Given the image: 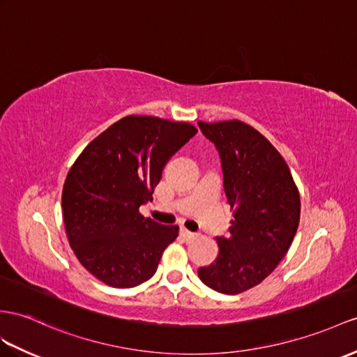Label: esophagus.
Listing matches in <instances>:
<instances>
[{"label": "esophagus", "instance_id": "34e87169", "mask_svg": "<svg viewBox=\"0 0 357 357\" xmlns=\"http://www.w3.org/2000/svg\"><path fill=\"white\" fill-rule=\"evenodd\" d=\"M180 236L183 238L185 241H190V239H194L197 234L195 233H192V231H189V230H186V229H180Z\"/></svg>", "mask_w": 357, "mask_h": 357}]
</instances>
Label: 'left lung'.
<instances>
[{
    "instance_id": "8db88e82",
    "label": "left lung",
    "mask_w": 357,
    "mask_h": 357,
    "mask_svg": "<svg viewBox=\"0 0 357 357\" xmlns=\"http://www.w3.org/2000/svg\"><path fill=\"white\" fill-rule=\"evenodd\" d=\"M220 153L224 192L233 208L218 257L198 269L208 288L236 295L259 284L288 253L300 222V192L288 163L268 139L239 119L203 123Z\"/></svg>"
}]
</instances>
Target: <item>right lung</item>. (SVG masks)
Returning <instances> with one entry per match:
<instances>
[{
	"label": "right lung",
	"instance_id": "add662e5",
	"mask_svg": "<svg viewBox=\"0 0 357 357\" xmlns=\"http://www.w3.org/2000/svg\"><path fill=\"white\" fill-rule=\"evenodd\" d=\"M197 128L158 116L128 115L104 130L69 169L62 207L66 236L88 271L112 288H133L154 275L177 225L145 218L165 165Z\"/></svg>",
	"mask_w": 357,
	"mask_h": 357
}]
</instances>
